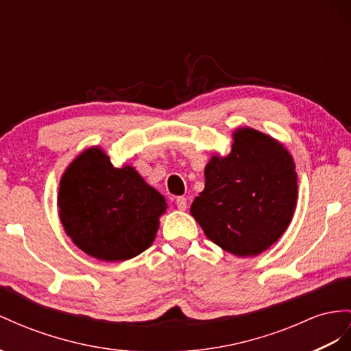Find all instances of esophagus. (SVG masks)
Returning <instances> with one entry per match:
<instances>
[{
	"instance_id": "obj_1",
	"label": "esophagus",
	"mask_w": 351,
	"mask_h": 351,
	"mask_svg": "<svg viewBox=\"0 0 351 351\" xmlns=\"http://www.w3.org/2000/svg\"><path fill=\"white\" fill-rule=\"evenodd\" d=\"M175 203H176V208L179 210H186V199H185V197H176Z\"/></svg>"
}]
</instances>
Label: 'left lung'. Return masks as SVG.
Segmentation results:
<instances>
[{
  "mask_svg": "<svg viewBox=\"0 0 351 351\" xmlns=\"http://www.w3.org/2000/svg\"><path fill=\"white\" fill-rule=\"evenodd\" d=\"M232 139L228 156H213L206 165L204 190L191 215L215 245L255 256L292 221L298 197L295 163L280 142L255 129L240 128Z\"/></svg>",
  "mask_w": 351,
  "mask_h": 351,
  "instance_id": "1",
  "label": "left lung"
}]
</instances>
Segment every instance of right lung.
I'll return each instance as SVG.
<instances>
[{
	"label": "right lung",
	"mask_w": 351,
	"mask_h": 351,
	"mask_svg": "<svg viewBox=\"0 0 351 351\" xmlns=\"http://www.w3.org/2000/svg\"><path fill=\"white\" fill-rule=\"evenodd\" d=\"M59 218L74 245L102 261H125L156 239L166 200L132 166L114 167L97 148L82 152L60 179Z\"/></svg>",
	"instance_id": "add662e5"
}]
</instances>
